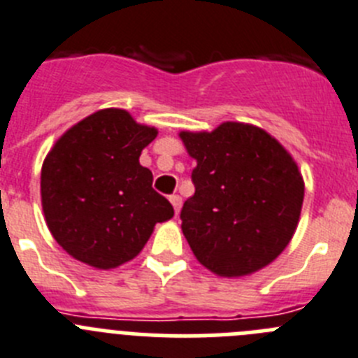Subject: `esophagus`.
Here are the masks:
<instances>
[{
  "label": "esophagus",
  "instance_id": "1",
  "mask_svg": "<svg viewBox=\"0 0 358 358\" xmlns=\"http://www.w3.org/2000/svg\"><path fill=\"white\" fill-rule=\"evenodd\" d=\"M169 201H171V205H173V208H175V212L178 213L180 208H182V198H180L178 194H173V196H169Z\"/></svg>",
  "mask_w": 358,
  "mask_h": 358
}]
</instances>
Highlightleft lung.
Wrapping results in <instances>:
<instances>
[{
    "label": "left lung",
    "instance_id": "obj_1",
    "mask_svg": "<svg viewBox=\"0 0 358 358\" xmlns=\"http://www.w3.org/2000/svg\"><path fill=\"white\" fill-rule=\"evenodd\" d=\"M196 159L194 196L180 212L201 265L224 277L256 272L285 250L299 224L303 180L295 160L258 127L226 122L182 132Z\"/></svg>",
    "mask_w": 358,
    "mask_h": 358
}]
</instances>
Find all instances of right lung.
Here are the masks:
<instances>
[{"instance_id":"obj_1","label":"right lung","mask_w":358,"mask_h":358,"mask_svg":"<svg viewBox=\"0 0 358 358\" xmlns=\"http://www.w3.org/2000/svg\"><path fill=\"white\" fill-rule=\"evenodd\" d=\"M155 136L123 109H102L66 130L45 157L43 213L70 256L115 268L139 255L157 222L175 215L153 190L152 171L139 164Z\"/></svg>"}]
</instances>
